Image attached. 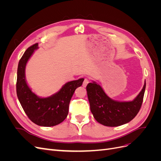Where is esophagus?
<instances>
[{
	"label": "esophagus",
	"mask_w": 161,
	"mask_h": 161,
	"mask_svg": "<svg viewBox=\"0 0 161 161\" xmlns=\"http://www.w3.org/2000/svg\"><path fill=\"white\" fill-rule=\"evenodd\" d=\"M89 82V80L88 79H85L84 81H83V83H82V86L84 87H86V85H88V83Z\"/></svg>",
	"instance_id": "obj_1"
}]
</instances>
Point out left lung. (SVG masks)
<instances>
[{"mask_svg":"<svg viewBox=\"0 0 161 161\" xmlns=\"http://www.w3.org/2000/svg\"><path fill=\"white\" fill-rule=\"evenodd\" d=\"M146 82L138 96L131 101L120 102L111 99L95 82L86 86L90 109L94 118L101 124L115 127L128 123L139 112L142 104Z\"/></svg>","mask_w":161,"mask_h":161,"instance_id":"obj_1","label":"left lung"}]
</instances>
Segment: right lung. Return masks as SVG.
Masks as SVG:
<instances>
[{"instance_id":"obj_1","label":"right lung","mask_w":161,"mask_h":161,"mask_svg":"<svg viewBox=\"0 0 161 161\" xmlns=\"http://www.w3.org/2000/svg\"><path fill=\"white\" fill-rule=\"evenodd\" d=\"M37 48L38 43L28 47L19 60L17 95L24 111L31 121L38 125L51 127L60 124L66 118L70 99L76 89L82 85L84 79L66 82L59 91L49 97H37L28 86L25 75L27 62Z\"/></svg>"}]
</instances>
